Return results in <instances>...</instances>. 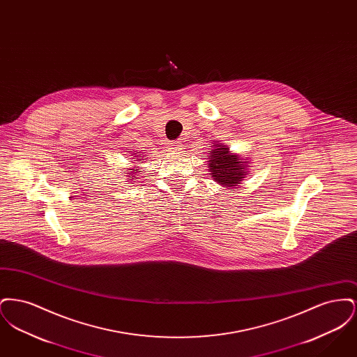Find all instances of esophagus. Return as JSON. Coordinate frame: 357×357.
<instances>
[{
	"label": "esophagus",
	"instance_id": "34e87169",
	"mask_svg": "<svg viewBox=\"0 0 357 357\" xmlns=\"http://www.w3.org/2000/svg\"><path fill=\"white\" fill-rule=\"evenodd\" d=\"M170 149L172 151L178 153V151H182V150H183V144H182V142H171Z\"/></svg>",
	"mask_w": 357,
	"mask_h": 357
}]
</instances>
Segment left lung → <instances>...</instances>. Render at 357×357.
I'll list each match as a JSON object with an SVG mask.
<instances>
[{
	"label": "left lung",
	"instance_id": "8db88e82",
	"mask_svg": "<svg viewBox=\"0 0 357 357\" xmlns=\"http://www.w3.org/2000/svg\"><path fill=\"white\" fill-rule=\"evenodd\" d=\"M208 159L210 176L222 186L233 190V187L239 186L246 176V162H242L236 153H230L227 146L214 144V150L208 153Z\"/></svg>",
	"mask_w": 357,
	"mask_h": 357
}]
</instances>
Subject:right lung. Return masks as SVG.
Here are the masks:
<instances>
[{"label": "right lung", "instance_id": "1", "mask_svg": "<svg viewBox=\"0 0 357 357\" xmlns=\"http://www.w3.org/2000/svg\"><path fill=\"white\" fill-rule=\"evenodd\" d=\"M140 155H142V153H140ZM139 158H142V156H139ZM134 172H136V170L134 171ZM131 176H132V175H130V178H131Z\"/></svg>", "mask_w": 357, "mask_h": 357}]
</instances>
